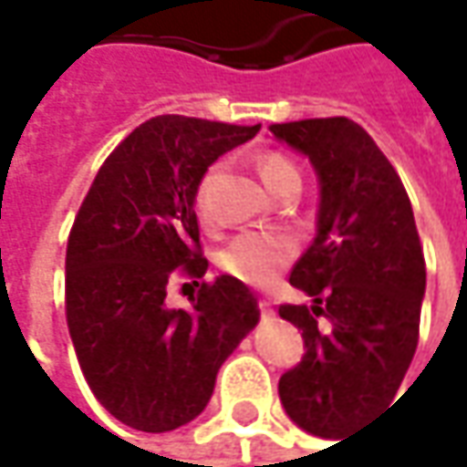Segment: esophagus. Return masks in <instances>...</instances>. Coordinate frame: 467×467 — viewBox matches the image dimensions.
<instances>
[{
  "label": "esophagus",
  "instance_id": "esophagus-1",
  "mask_svg": "<svg viewBox=\"0 0 467 467\" xmlns=\"http://www.w3.org/2000/svg\"><path fill=\"white\" fill-rule=\"evenodd\" d=\"M258 308H261V314H264V316H272L274 314L272 300H258Z\"/></svg>",
  "mask_w": 467,
  "mask_h": 467
}]
</instances>
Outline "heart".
<instances>
[{"label":"heart","mask_w":467,"mask_h":467,"mask_svg":"<svg viewBox=\"0 0 467 467\" xmlns=\"http://www.w3.org/2000/svg\"><path fill=\"white\" fill-rule=\"evenodd\" d=\"M258 174L272 195L287 191V188L300 191V170L282 153H264L258 159ZM209 182H212V174H206L195 191V212L201 216H206ZM293 255L295 243L287 234L243 233L219 254V266L251 287H266L293 261Z\"/></svg>","instance_id":"obj_1"}]
</instances>
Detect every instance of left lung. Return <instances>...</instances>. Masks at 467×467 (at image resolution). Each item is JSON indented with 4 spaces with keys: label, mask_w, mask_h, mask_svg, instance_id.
<instances>
[{
    "label": "left lung",
    "mask_w": 467,
    "mask_h": 467,
    "mask_svg": "<svg viewBox=\"0 0 467 467\" xmlns=\"http://www.w3.org/2000/svg\"><path fill=\"white\" fill-rule=\"evenodd\" d=\"M269 130L311 159L321 185L314 243L290 274L314 306H279L306 342L303 360L279 379V400L303 431L339 439L389 408L408 374L423 248L400 174L358 122L321 117Z\"/></svg>",
    "instance_id": "1"
}]
</instances>
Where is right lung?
I'll return each instance as SVG.
<instances>
[{"instance_id":"right-lung-1","label":"right lung","mask_w":467,"mask_h":467,"mask_svg":"<svg viewBox=\"0 0 467 467\" xmlns=\"http://www.w3.org/2000/svg\"><path fill=\"white\" fill-rule=\"evenodd\" d=\"M261 125L182 114L143 122L114 149L67 237L65 311L80 371L125 426L161 434L209 405L222 363L258 324L255 295L230 274L170 308L174 279H201L195 191ZM198 285V282H195Z\"/></svg>"}]
</instances>
